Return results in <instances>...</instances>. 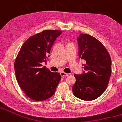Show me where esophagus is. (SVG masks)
Wrapping results in <instances>:
<instances>
[{
    "label": "esophagus",
    "mask_w": 122,
    "mask_h": 122,
    "mask_svg": "<svg viewBox=\"0 0 122 122\" xmlns=\"http://www.w3.org/2000/svg\"><path fill=\"white\" fill-rule=\"evenodd\" d=\"M60 75H61L62 77H65V76H67L68 75V74L64 73V72H61V73H60Z\"/></svg>",
    "instance_id": "1"
}]
</instances>
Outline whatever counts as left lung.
<instances>
[{
    "mask_svg": "<svg viewBox=\"0 0 122 122\" xmlns=\"http://www.w3.org/2000/svg\"><path fill=\"white\" fill-rule=\"evenodd\" d=\"M79 57L85 61L82 73L74 74L73 93L86 101L98 98L105 91L111 74V59L103 44L88 34L77 37Z\"/></svg>",
    "mask_w": 122,
    "mask_h": 122,
    "instance_id": "8db88e82",
    "label": "left lung"
}]
</instances>
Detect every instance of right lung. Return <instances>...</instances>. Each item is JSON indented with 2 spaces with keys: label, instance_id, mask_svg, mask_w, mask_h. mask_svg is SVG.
<instances>
[{
  "label": "right lung",
  "instance_id": "right-lung-1",
  "mask_svg": "<svg viewBox=\"0 0 122 122\" xmlns=\"http://www.w3.org/2000/svg\"><path fill=\"white\" fill-rule=\"evenodd\" d=\"M62 31L48 30L29 38L22 45L15 62L16 80L28 97L43 101L54 94L61 79L60 74L42 67L55 40Z\"/></svg>",
  "mask_w": 122,
  "mask_h": 122
}]
</instances>
